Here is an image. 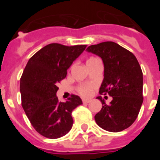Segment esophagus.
I'll return each instance as SVG.
<instances>
[{
    "mask_svg": "<svg viewBox=\"0 0 160 160\" xmlns=\"http://www.w3.org/2000/svg\"><path fill=\"white\" fill-rule=\"evenodd\" d=\"M90 102V99H86V98H83L82 99V102L83 103H89Z\"/></svg>",
    "mask_w": 160,
    "mask_h": 160,
    "instance_id": "esophagus-1",
    "label": "esophagus"
}]
</instances>
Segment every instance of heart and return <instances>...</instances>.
Segmentation results:
<instances>
[{
	"instance_id": "heart-1",
	"label": "heart",
	"mask_w": 160,
	"mask_h": 160,
	"mask_svg": "<svg viewBox=\"0 0 160 160\" xmlns=\"http://www.w3.org/2000/svg\"><path fill=\"white\" fill-rule=\"evenodd\" d=\"M98 58H90L89 59H87V65L89 64V63L92 62L94 61L97 60ZM93 88H94V86L92 84H81L79 85L78 87L77 90L79 94H81V95L85 96V97H87V96H89L92 91Z\"/></svg>"
}]
</instances>
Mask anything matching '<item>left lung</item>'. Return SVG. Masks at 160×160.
Segmentation results:
<instances>
[{"label": "left lung", "mask_w": 160, "mask_h": 160, "mask_svg": "<svg viewBox=\"0 0 160 160\" xmlns=\"http://www.w3.org/2000/svg\"><path fill=\"white\" fill-rule=\"evenodd\" d=\"M87 51L99 56L104 64L99 94H108L113 98L107 105L101 96L98 97L103 106L94 119L107 131H123L135 122L143 102V80L139 63L131 52L113 42L92 45Z\"/></svg>", "instance_id": "8db88e82"}]
</instances>
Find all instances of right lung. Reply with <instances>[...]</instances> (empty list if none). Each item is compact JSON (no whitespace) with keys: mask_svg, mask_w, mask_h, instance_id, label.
<instances>
[{"mask_svg":"<svg viewBox=\"0 0 160 160\" xmlns=\"http://www.w3.org/2000/svg\"><path fill=\"white\" fill-rule=\"evenodd\" d=\"M87 46L49 44L29 58L20 82L22 106L37 132L48 138L64 136L73 126L72 111L82 104L71 94L66 102L56 96L58 84Z\"/></svg>","mask_w":160,"mask_h":160,"instance_id":"obj_1","label":"right lung"}]
</instances>
